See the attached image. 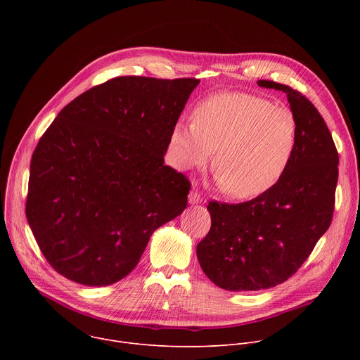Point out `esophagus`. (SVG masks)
<instances>
[{"mask_svg":"<svg viewBox=\"0 0 360 360\" xmlns=\"http://www.w3.org/2000/svg\"><path fill=\"white\" fill-rule=\"evenodd\" d=\"M188 200H189L191 205H196V203H199L202 200V198H200V195L196 191H191L189 195H188Z\"/></svg>","mask_w":360,"mask_h":360,"instance_id":"esophagus-1","label":"esophagus"}]
</instances>
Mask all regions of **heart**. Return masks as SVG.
<instances>
[{"label":"heart","instance_id":"obj_1","mask_svg":"<svg viewBox=\"0 0 360 360\" xmlns=\"http://www.w3.org/2000/svg\"><path fill=\"white\" fill-rule=\"evenodd\" d=\"M171 152L182 169L207 165L225 193L252 199L271 191L288 171L297 145L289 108L246 92H221L199 102L193 120L175 122Z\"/></svg>","mask_w":360,"mask_h":360}]
</instances>
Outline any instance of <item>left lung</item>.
Segmentation results:
<instances>
[{
	"label": "left lung",
	"instance_id": "left-lung-1",
	"mask_svg": "<svg viewBox=\"0 0 360 360\" xmlns=\"http://www.w3.org/2000/svg\"><path fill=\"white\" fill-rule=\"evenodd\" d=\"M282 91L297 121L295 157L266 193L242 203L211 200V229L196 245L202 271L232 292L274 288L288 281L328 231L335 210L339 155L319 111L299 91L261 79Z\"/></svg>",
	"mask_w": 360,
	"mask_h": 360
}]
</instances>
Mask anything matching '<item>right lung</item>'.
<instances>
[{
	"mask_svg": "<svg viewBox=\"0 0 360 360\" xmlns=\"http://www.w3.org/2000/svg\"><path fill=\"white\" fill-rule=\"evenodd\" d=\"M198 84L112 78L48 127L32 153L25 212L60 275L85 286L121 281L155 229L184 212L191 184L164 157Z\"/></svg>",
	"mask_w": 360,
	"mask_h": 360,
	"instance_id": "1",
	"label": "right lung"
}]
</instances>
